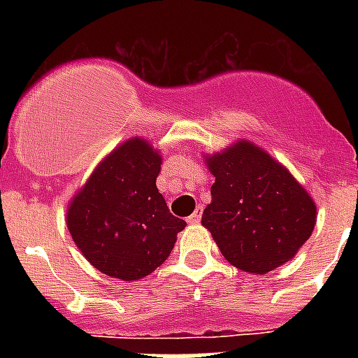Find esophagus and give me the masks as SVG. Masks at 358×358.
Segmentation results:
<instances>
[{"instance_id": "obj_1", "label": "esophagus", "mask_w": 358, "mask_h": 358, "mask_svg": "<svg viewBox=\"0 0 358 358\" xmlns=\"http://www.w3.org/2000/svg\"><path fill=\"white\" fill-rule=\"evenodd\" d=\"M201 219H202V208L196 206L195 212L191 213L189 217H187V223H189V224H199V223H201Z\"/></svg>"}]
</instances>
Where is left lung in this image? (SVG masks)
Segmentation results:
<instances>
[{
	"mask_svg": "<svg viewBox=\"0 0 358 358\" xmlns=\"http://www.w3.org/2000/svg\"><path fill=\"white\" fill-rule=\"evenodd\" d=\"M213 174L202 227L234 267L266 275L289 262L312 236L316 202L282 163L252 141L204 154Z\"/></svg>",
	"mask_w": 358,
	"mask_h": 358,
	"instance_id": "left-lung-1",
	"label": "left lung"
}]
</instances>
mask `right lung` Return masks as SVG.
Masks as SVG:
<instances>
[{
  "mask_svg": "<svg viewBox=\"0 0 358 358\" xmlns=\"http://www.w3.org/2000/svg\"><path fill=\"white\" fill-rule=\"evenodd\" d=\"M162 154L129 137L98 163L66 208V227L87 262L120 280H139L167 260L184 219L157 191Z\"/></svg>",
  "mask_w": 358,
  "mask_h": 358,
  "instance_id": "1",
  "label": "right lung"
}]
</instances>
